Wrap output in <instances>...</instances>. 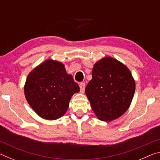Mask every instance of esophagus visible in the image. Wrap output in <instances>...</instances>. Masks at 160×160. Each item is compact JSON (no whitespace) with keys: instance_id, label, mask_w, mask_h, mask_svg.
<instances>
[{"instance_id":"obj_1","label":"esophagus","mask_w":160,"mask_h":160,"mask_svg":"<svg viewBox=\"0 0 160 160\" xmlns=\"http://www.w3.org/2000/svg\"><path fill=\"white\" fill-rule=\"evenodd\" d=\"M80 90L81 92H84L85 91V84L84 82H81L80 83Z\"/></svg>"}]
</instances>
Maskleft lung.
Masks as SVG:
<instances>
[{
	"instance_id": "obj_1",
	"label": "left lung",
	"mask_w": 160,
	"mask_h": 160,
	"mask_svg": "<svg viewBox=\"0 0 160 160\" xmlns=\"http://www.w3.org/2000/svg\"><path fill=\"white\" fill-rule=\"evenodd\" d=\"M92 79L85 94L99 120L118 118L130 107L135 90V80L125 65L112 57H105L94 65Z\"/></svg>"
}]
</instances>
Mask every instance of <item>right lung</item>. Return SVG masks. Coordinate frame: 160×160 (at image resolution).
<instances>
[{
	"label": "right lung",
	"mask_w": 160,
	"mask_h": 160,
	"mask_svg": "<svg viewBox=\"0 0 160 160\" xmlns=\"http://www.w3.org/2000/svg\"><path fill=\"white\" fill-rule=\"evenodd\" d=\"M24 90L27 101L40 117L55 120L66 112L80 88L63 63L49 59L30 72Z\"/></svg>",
	"instance_id": "add662e5"
}]
</instances>
